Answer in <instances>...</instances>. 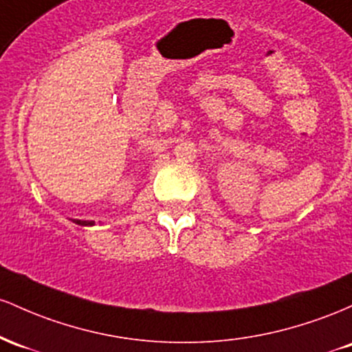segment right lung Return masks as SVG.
<instances>
[{
  "label": "right lung",
  "instance_id": "obj_1",
  "mask_svg": "<svg viewBox=\"0 0 352 352\" xmlns=\"http://www.w3.org/2000/svg\"><path fill=\"white\" fill-rule=\"evenodd\" d=\"M73 223L80 224V226H93V221H81V219H73Z\"/></svg>",
  "mask_w": 352,
  "mask_h": 352
}]
</instances>
